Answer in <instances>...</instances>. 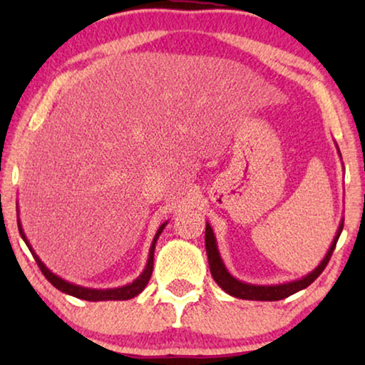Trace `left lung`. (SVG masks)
<instances>
[{"label": "left lung", "mask_w": 365, "mask_h": 365, "mask_svg": "<svg viewBox=\"0 0 365 365\" xmlns=\"http://www.w3.org/2000/svg\"><path fill=\"white\" fill-rule=\"evenodd\" d=\"M337 148V144H336ZM339 158H341V151H339ZM342 159V158H341ZM344 227V217L341 219V224H339V229L336 232V237L329 247V251L326 254V257L322 259L321 264L311 271L306 276L301 279H296V281L291 282H284V284H272V286H261V284H249L244 281H239L232 276L231 272L227 271V267L224 266L221 254H219L217 249V242H216V236H214L212 227L209 226V222H206V252H207V261H209V269H211L212 279L217 282V286L222 289L224 292H227L229 296L237 297V299H246V301H281V299H286L292 294H296L302 289H306L307 286L316 281V279L321 276L324 269H326L329 259H331L334 249H336L337 239L341 236Z\"/></svg>", "instance_id": "left-lung-1"}]
</instances>
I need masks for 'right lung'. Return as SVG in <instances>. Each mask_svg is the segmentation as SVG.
<instances>
[{
	"label": "right lung",
	"mask_w": 365,
	"mask_h": 365,
	"mask_svg": "<svg viewBox=\"0 0 365 365\" xmlns=\"http://www.w3.org/2000/svg\"><path fill=\"white\" fill-rule=\"evenodd\" d=\"M16 212H18V229H19V234H21L23 241L26 242L28 249H29V251H31L34 261L38 262V266H39V269H41V272L44 274V277H46L48 281L51 282L53 286L58 289V291H61L64 294H69V296H73V297L84 299V301H91V302H98V301H128V299L136 297L138 294H141L144 291V287L148 286L149 279H151V274H153L154 249H156L158 237L161 236V232L164 231V227H166V224H168V221H166V222H163L161 226H159L156 236H154L153 242H151V247H149V257H148L146 267H144V271L141 274H139V277L134 279L131 284H126V286H121V287H114V289H91V287H83V286H78V284L64 281V279L56 276V274L51 272L46 266H44V262L38 257V254L34 252V249L31 247V244H29V241L26 239V234H24V231H23L21 221H19L18 206H16Z\"/></svg>",
	"instance_id": "1"
}]
</instances>
